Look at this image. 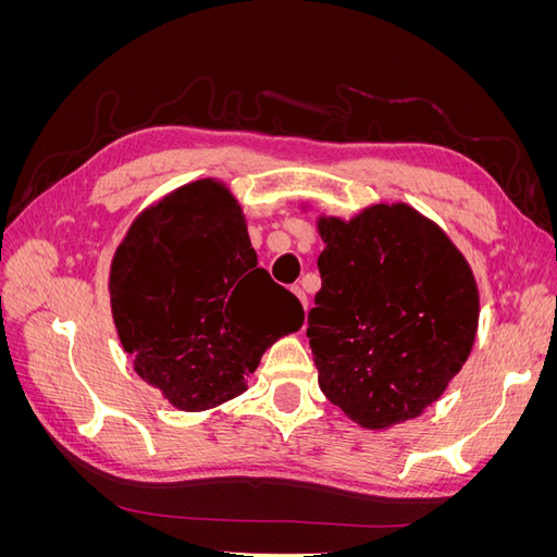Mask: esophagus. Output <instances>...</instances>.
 I'll return each mask as SVG.
<instances>
[{"instance_id":"34e87169","label":"esophagus","mask_w":557,"mask_h":557,"mask_svg":"<svg viewBox=\"0 0 557 557\" xmlns=\"http://www.w3.org/2000/svg\"><path fill=\"white\" fill-rule=\"evenodd\" d=\"M293 293L297 295V299L301 301V307H305V311H307V307H309V299H307V293L299 288V285H293Z\"/></svg>"}]
</instances>
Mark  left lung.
<instances>
[{
	"label": "left lung",
	"mask_w": 557,
	"mask_h": 557,
	"mask_svg": "<svg viewBox=\"0 0 557 557\" xmlns=\"http://www.w3.org/2000/svg\"><path fill=\"white\" fill-rule=\"evenodd\" d=\"M323 285L309 346L325 397L367 430L418 418L467 362L479 288L446 232L409 205L318 218Z\"/></svg>",
	"instance_id": "obj_1"
}]
</instances>
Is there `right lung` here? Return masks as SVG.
Returning <instances> with one entry per match:
<instances>
[{"label":"right lung","instance_id":"1","mask_svg":"<svg viewBox=\"0 0 557 557\" xmlns=\"http://www.w3.org/2000/svg\"><path fill=\"white\" fill-rule=\"evenodd\" d=\"M109 293L134 372L181 411L242 395L262 352L305 323L299 299L258 267L239 201L213 178L139 213L115 248Z\"/></svg>","mask_w":557,"mask_h":557}]
</instances>
